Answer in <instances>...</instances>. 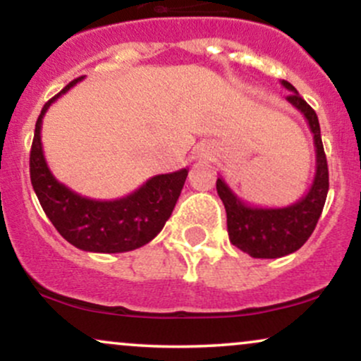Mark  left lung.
<instances>
[{
    "mask_svg": "<svg viewBox=\"0 0 361 361\" xmlns=\"http://www.w3.org/2000/svg\"><path fill=\"white\" fill-rule=\"evenodd\" d=\"M281 85L290 91L287 102L304 115L314 135L316 175L309 192L300 200L292 205L271 209L246 204L231 190L222 176L217 178V193L226 207L231 243L252 258H281L300 250L316 229L329 190V171L316 111L288 81H281Z\"/></svg>",
    "mask_w": 361,
    "mask_h": 361,
    "instance_id": "obj_1",
    "label": "left lung"
}]
</instances>
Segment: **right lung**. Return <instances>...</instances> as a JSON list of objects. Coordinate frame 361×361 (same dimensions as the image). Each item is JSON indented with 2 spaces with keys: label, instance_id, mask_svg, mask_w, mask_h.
<instances>
[{
  "label": "right lung",
  "instance_id": "add662e5",
  "mask_svg": "<svg viewBox=\"0 0 361 361\" xmlns=\"http://www.w3.org/2000/svg\"><path fill=\"white\" fill-rule=\"evenodd\" d=\"M82 80L78 78L44 105L35 123L30 151V180L45 215L62 238L90 252H126L156 238L175 209L188 169L156 175L117 200H93L61 183L47 166L42 139L45 111Z\"/></svg>",
  "mask_w": 361,
  "mask_h": 361
}]
</instances>
